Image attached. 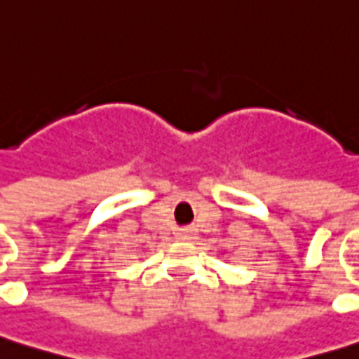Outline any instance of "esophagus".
Segmentation results:
<instances>
[{"label":"esophagus","mask_w":359,"mask_h":359,"mask_svg":"<svg viewBox=\"0 0 359 359\" xmlns=\"http://www.w3.org/2000/svg\"><path fill=\"white\" fill-rule=\"evenodd\" d=\"M177 236H179L180 240H191V238H194V231H191V229H180L179 233H177Z\"/></svg>","instance_id":"34e87169"}]
</instances>
